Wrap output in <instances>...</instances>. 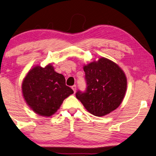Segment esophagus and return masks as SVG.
Instances as JSON below:
<instances>
[{
	"instance_id": "esophagus-1",
	"label": "esophagus",
	"mask_w": 156,
	"mask_h": 156,
	"mask_svg": "<svg viewBox=\"0 0 156 156\" xmlns=\"http://www.w3.org/2000/svg\"><path fill=\"white\" fill-rule=\"evenodd\" d=\"M72 89H73V90L74 91V93H76V85H74V86H72Z\"/></svg>"
}]
</instances>
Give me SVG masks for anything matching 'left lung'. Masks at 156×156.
<instances>
[{
	"label": "left lung",
	"mask_w": 156,
	"mask_h": 156,
	"mask_svg": "<svg viewBox=\"0 0 156 156\" xmlns=\"http://www.w3.org/2000/svg\"><path fill=\"white\" fill-rule=\"evenodd\" d=\"M87 88L78 91L76 96L89 113L104 116L120 105L127 89V78L123 70L111 60L98 61L85 65Z\"/></svg>",
	"instance_id": "8db88e82"
}]
</instances>
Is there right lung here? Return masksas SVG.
Listing matches in <instances>:
<instances>
[{"instance_id":"obj_1","label":"right lung","mask_w":156,"mask_h":156,"mask_svg":"<svg viewBox=\"0 0 156 156\" xmlns=\"http://www.w3.org/2000/svg\"><path fill=\"white\" fill-rule=\"evenodd\" d=\"M22 93L27 105L35 113L49 117L60 108L73 90L66 85L62 74L54 70L51 63L45 67H33L22 83Z\"/></svg>"}]
</instances>
